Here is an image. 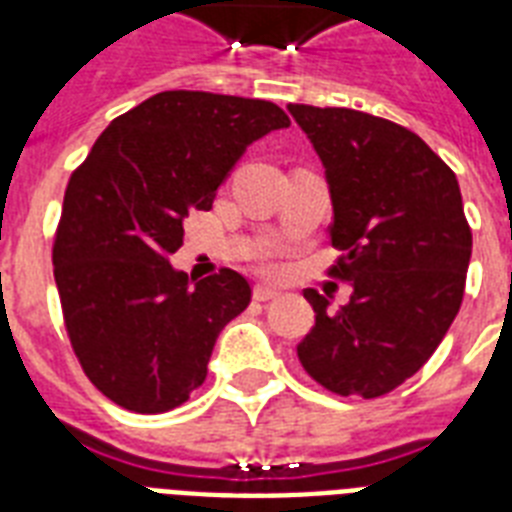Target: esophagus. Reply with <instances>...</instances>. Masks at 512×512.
I'll return each instance as SVG.
<instances>
[{"label": "esophagus", "instance_id": "esophagus-1", "mask_svg": "<svg viewBox=\"0 0 512 512\" xmlns=\"http://www.w3.org/2000/svg\"><path fill=\"white\" fill-rule=\"evenodd\" d=\"M252 297H255L257 303H268V300H273V297H279V292H276L273 287H268V284H255Z\"/></svg>", "mask_w": 512, "mask_h": 512}]
</instances>
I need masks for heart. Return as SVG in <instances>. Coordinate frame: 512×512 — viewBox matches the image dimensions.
Returning a JSON list of instances; mask_svg holds the SVG:
<instances>
[{
	"label": "heart",
	"instance_id": "b5f03b06",
	"mask_svg": "<svg viewBox=\"0 0 512 512\" xmlns=\"http://www.w3.org/2000/svg\"><path fill=\"white\" fill-rule=\"evenodd\" d=\"M263 265H271V263H268V260H265V263Z\"/></svg>",
	"mask_w": 512,
	"mask_h": 512
}]
</instances>
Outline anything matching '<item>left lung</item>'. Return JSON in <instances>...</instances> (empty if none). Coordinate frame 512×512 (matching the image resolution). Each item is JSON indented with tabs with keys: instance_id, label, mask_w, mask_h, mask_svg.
Returning a JSON list of instances; mask_svg holds the SVG:
<instances>
[{
	"instance_id": "obj_1",
	"label": "left lung",
	"mask_w": 512,
	"mask_h": 512,
	"mask_svg": "<svg viewBox=\"0 0 512 512\" xmlns=\"http://www.w3.org/2000/svg\"><path fill=\"white\" fill-rule=\"evenodd\" d=\"M327 167L342 255L329 276L350 281V303L305 289L316 324L297 358L337 396L377 398L433 356L465 295L473 233L460 183L420 135L353 108L289 103Z\"/></svg>"
}]
</instances>
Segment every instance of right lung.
<instances>
[{
  "label": "right lung",
  "instance_id": "obj_1",
  "mask_svg": "<svg viewBox=\"0 0 512 512\" xmlns=\"http://www.w3.org/2000/svg\"><path fill=\"white\" fill-rule=\"evenodd\" d=\"M289 127L271 100L167 90L116 116L63 196L52 271L84 374L122 409L162 414L207 380L217 335L249 305L241 273L191 284L170 257L249 143Z\"/></svg>",
  "mask_w": 512,
  "mask_h": 512
}]
</instances>
